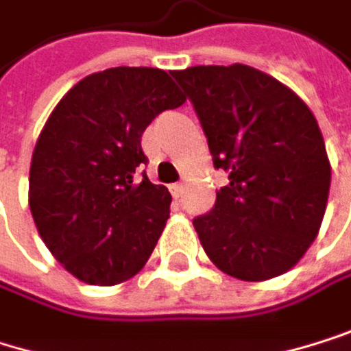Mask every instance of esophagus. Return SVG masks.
<instances>
[{
	"instance_id": "esophagus-1",
	"label": "esophagus",
	"mask_w": 351,
	"mask_h": 351,
	"mask_svg": "<svg viewBox=\"0 0 351 351\" xmlns=\"http://www.w3.org/2000/svg\"><path fill=\"white\" fill-rule=\"evenodd\" d=\"M170 193H172V197H181V195L185 193L183 183H172V185H170Z\"/></svg>"
}]
</instances>
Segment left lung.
Segmentation results:
<instances>
[{
    "label": "left lung",
    "mask_w": 351,
    "mask_h": 351,
    "mask_svg": "<svg viewBox=\"0 0 351 351\" xmlns=\"http://www.w3.org/2000/svg\"><path fill=\"white\" fill-rule=\"evenodd\" d=\"M202 122L214 168L229 172L193 227L208 258L241 281L287 272L318 235L331 164L310 108L283 83L245 66L172 72Z\"/></svg>",
    "instance_id": "left-lung-1"
}]
</instances>
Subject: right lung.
I'll list each match as a JSON object with an SVG mask.
<instances>
[{
	"mask_svg": "<svg viewBox=\"0 0 351 351\" xmlns=\"http://www.w3.org/2000/svg\"><path fill=\"white\" fill-rule=\"evenodd\" d=\"M185 97L160 68L89 74L53 108L37 139L29 206L53 258L89 285L122 283L145 266L170 214V193L137 170L141 135Z\"/></svg>",
	"mask_w": 351,
	"mask_h": 351,
	"instance_id": "1",
	"label": "right lung"
}]
</instances>
